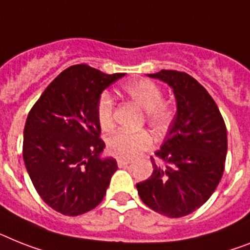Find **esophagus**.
Listing matches in <instances>:
<instances>
[{
    "label": "esophagus",
    "instance_id": "34e87169",
    "mask_svg": "<svg viewBox=\"0 0 250 250\" xmlns=\"http://www.w3.org/2000/svg\"><path fill=\"white\" fill-rule=\"evenodd\" d=\"M130 162H131V161H130V160H125V158H119V160H117V165H119V167L127 166V165H129Z\"/></svg>",
    "mask_w": 250,
    "mask_h": 250
}]
</instances>
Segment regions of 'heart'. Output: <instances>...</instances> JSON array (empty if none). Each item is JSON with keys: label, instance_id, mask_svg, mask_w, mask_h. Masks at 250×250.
I'll return each instance as SVG.
<instances>
[{"label": "heart", "instance_id": "obj_1", "mask_svg": "<svg viewBox=\"0 0 250 250\" xmlns=\"http://www.w3.org/2000/svg\"><path fill=\"white\" fill-rule=\"evenodd\" d=\"M127 96L140 107L146 108L144 116L150 127L156 131H165L174 119V107L162 101L164 93L152 80L139 79L124 85ZM113 108L115 101L108 92L101 94L97 104V117L103 130L113 127ZM152 146V137L146 130L139 131H116L107 139V149L119 158H131L148 149Z\"/></svg>", "mask_w": 250, "mask_h": 250}]
</instances>
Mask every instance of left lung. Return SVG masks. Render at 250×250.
I'll list each match as a JSON object with an SVG mask.
<instances>
[{
	"label": "left lung",
	"mask_w": 250,
	"mask_h": 250,
	"mask_svg": "<svg viewBox=\"0 0 250 250\" xmlns=\"http://www.w3.org/2000/svg\"><path fill=\"white\" fill-rule=\"evenodd\" d=\"M174 89L177 112L170 133L150 157L153 172L137 184L146 206L167 217H183L209 199L221 180L228 153L226 125L217 104L189 74H149Z\"/></svg>",
	"instance_id": "8db88e82"
}]
</instances>
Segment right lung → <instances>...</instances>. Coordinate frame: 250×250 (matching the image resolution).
Wrapping results in <instances>:
<instances>
[{
  "label": "right lung",
  "mask_w": 250,
  "mask_h": 250,
  "mask_svg": "<svg viewBox=\"0 0 250 250\" xmlns=\"http://www.w3.org/2000/svg\"><path fill=\"white\" fill-rule=\"evenodd\" d=\"M125 74H104L86 63L63 70L29 111L22 157L37 193L49 207L78 216L96 208L117 170L102 158L97 104L101 93Z\"/></svg>",
  "instance_id": "obj_1"
}]
</instances>
